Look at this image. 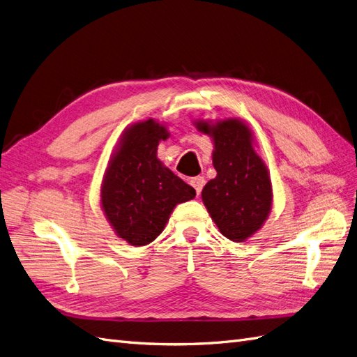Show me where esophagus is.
<instances>
[{
  "label": "esophagus",
  "mask_w": 357,
  "mask_h": 357,
  "mask_svg": "<svg viewBox=\"0 0 357 357\" xmlns=\"http://www.w3.org/2000/svg\"><path fill=\"white\" fill-rule=\"evenodd\" d=\"M190 185L193 186V189H195V190H197V193L199 195L201 190H202V188H204V185H205V180H204V177H202V176L192 177V178H190Z\"/></svg>",
  "instance_id": "34e87169"
}]
</instances>
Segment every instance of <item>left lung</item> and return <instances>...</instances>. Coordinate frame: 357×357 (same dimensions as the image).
<instances>
[{"instance_id":"1","label":"left lung","mask_w":357,"mask_h":357,"mask_svg":"<svg viewBox=\"0 0 357 357\" xmlns=\"http://www.w3.org/2000/svg\"><path fill=\"white\" fill-rule=\"evenodd\" d=\"M213 137V165L218 171L202 189V201L226 238L243 243L266 220L273 204L268 169L255 152L252 132L236 119L210 125L197 122Z\"/></svg>"}]
</instances>
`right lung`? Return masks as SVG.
<instances>
[{
    "mask_svg": "<svg viewBox=\"0 0 357 357\" xmlns=\"http://www.w3.org/2000/svg\"><path fill=\"white\" fill-rule=\"evenodd\" d=\"M167 138V128L153 119L134 123L105 171L102 210L114 232L131 245L152 243L176 205L197 195L158 159V144Z\"/></svg>",
    "mask_w": 357,
    "mask_h": 357,
    "instance_id": "add662e5",
    "label": "right lung"
}]
</instances>
